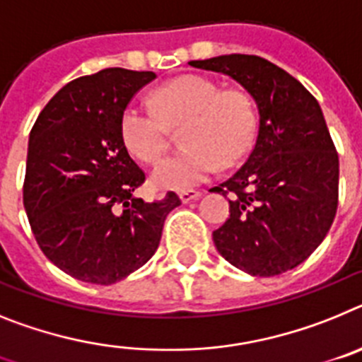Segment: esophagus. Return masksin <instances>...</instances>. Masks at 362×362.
Returning <instances> with one entry per match:
<instances>
[{
  "instance_id": "34e87169",
  "label": "esophagus",
  "mask_w": 362,
  "mask_h": 362,
  "mask_svg": "<svg viewBox=\"0 0 362 362\" xmlns=\"http://www.w3.org/2000/svg\"><path fill=\"white\" fill-rule=\"evenodd\" d=\"M200 191H194V189H187V191H182L180 194H178V197H180V200L184 204H187V202H193V200H199L200 199Z\"/></svg>"
}]
</instances>
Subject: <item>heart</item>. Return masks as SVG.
Listing matches in <instances>:
<instances>
[{"mask_svg":"<svg viewBox=\"0 0 362 362\" xmlns=\"http://www.w3.org/2000/svg\"><path fill=\"white\" fill-rule=\"evenodd\" d=\"M156 113L131 102L122 109L118 133L127 153L144 163L158 162L169 144V127L180 129L187 147L168 156L151 175L158 189L187 191L220 168L235 165L259 134L253 100L237 89L222 90L211 78L185 74L153 93Z\"/></svg>","mask_w":362,"mask_h":362,"instance_id":"b5f03b06","label":"heart"}]
</instances>
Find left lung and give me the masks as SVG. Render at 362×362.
I'll use <instances>...</instances> for the list:
<instances>
[{
  "mask_svg": "<svg viewBox=\"0 0 362 362\" xmlns=\"http://www.w3.org/2000/svg\"><path fill=\"white\" fill-rule=\"evenodd\" d=\"M189 65L237 80L259 109L250 158L211 189L231 194V215L213 231L216 250L255 276L297 268L325 240L339 204V155L319 103L260 56H216Z\"/></svg>",
  "mask_w": 362,
  "mask_h": 362,
  "instance_id": "8db88e82",
  "label": "left lung"
}]
</instances>
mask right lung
Listing matches in <instances>:
<instances>
[{
	"label": "right lung",
	"mask_w": 362,
	"mask_h": 362,
	"mask_svg": "<svg viewBox=\"0 0 362 362\" xmlns=\"http://www.w3.org/2000/svg\"><path fill=\"white\" fill-rule=\"evenodd\" d=\"M156 78L112 67L72 80L30 131L23 206L37 246L78 281L115 284L155 255L175 191L144 202L133 193L146 173L118 133L120 112Z\"/></svg>",
	"instance_id": "add662e5"
}]
</instances>
